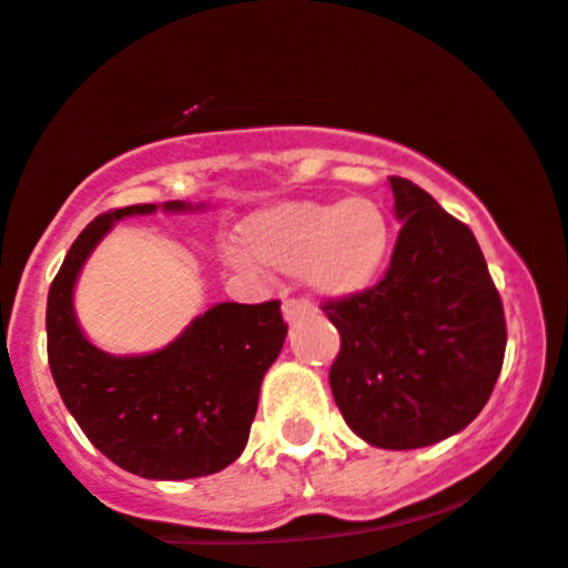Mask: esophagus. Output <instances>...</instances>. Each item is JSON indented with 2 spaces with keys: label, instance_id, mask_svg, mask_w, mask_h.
I'll return each mask as SVG.
<instances>
[{
  "label": "esophagus",
  "instance_id": "obj_1",
  "mask_svg": "<svg viewBox=\"0 0 568 568\" xmlns=\"http://www.w3.org/2000/svg\"><path fill=\"white\" fill-rule=\"evenodd\" d=\"M282 314L286 318V324H295V322H301V318L314 314V308H311V303H305V301H284Z\"/></svg>",
  "mask_w": 568,
  "mask_h": 568
}]
</instances>
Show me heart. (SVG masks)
Segmentation results:
<instances>
[{
  "label": "heart",
  "mask_w": 568,
  "mask_h": 568,
  "mask_svg": "<svg viewBox=\"0 0 568 568\" xmlns=\"http://www.w3.org/2000/svg\"><path fill=\"white\" fill-rule=\"evenodd\" d=\"M392 220L373 199L290 201L250 214L239 244L250 260L278 273H301L327 301L365 295L392 252ZM235 254V263L246 265Z\"/></svg>",
  "instance_id": "heart-1"
}]
</instances>
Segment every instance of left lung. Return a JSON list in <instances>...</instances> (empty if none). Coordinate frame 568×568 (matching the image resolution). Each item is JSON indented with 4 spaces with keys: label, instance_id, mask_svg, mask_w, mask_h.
<instances>
[{
    "label": "left lung",
    "instance_id": "left-lung-1",
    "mask_svg": "<svg viewBox=\"0 0 568 568\" xmlns=\"http://www.w3.org/2000/svg\"><path fill=\"white\" fill-rule=\"evenodd\" d=\"M403 231L365 295L324 305L341 333L329 388L373 448L435 445L475 422L505 359L499 292L473 231L418 184L392 176Z\"/></svg>",
    "mask_w": 568,
    "mask_h": 568
}]
</instances>
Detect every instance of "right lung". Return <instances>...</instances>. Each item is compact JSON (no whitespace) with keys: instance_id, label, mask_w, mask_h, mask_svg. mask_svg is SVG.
Wrapping results in <instances>:
<instances>
[{"instance_id":"1","label":"right lung","mask_w":568,"mask_h":568,"mask_svg":"<svg viewBox=\"0 0 568 568\" xmlns=\"http://www.w3.org/2000/svg\"><path fill=\"white\" fill-rule=\"evenodd\" d=\"M201 212L206 203H136L95 216L48 292V362L55 386L95 448L146 480L214 475L244 454L267 367L282 354L278 301L214 303L163 348L110 354L80 327L74 286L95 246L125 216Z\"/></svg>"}]
</instances>
